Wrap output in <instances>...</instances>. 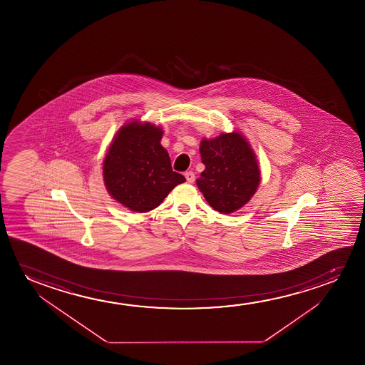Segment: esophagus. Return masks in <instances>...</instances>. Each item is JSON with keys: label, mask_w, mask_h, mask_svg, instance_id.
Here are the masks:
<instances>
[{"label": "esophagus", "mask_w": 365, "mask_h": 365, "mask_svg": "<svg viewBox=\"0 0 365 365\" xmlns=\"http://www.w3.org/2000/svg\"><path fill=\"white\" fill-rule=\"evenodd\" d=\"M185 180H187V182L188 183H193L195 180V175L192 170H188V172H185Z\"/></svg>", "instance_id": "obj_1"}]
</instances>
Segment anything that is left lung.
Returning a JSON list of instances; mask_svg holds the SVG:
<instances>
[{
    "label": "left lung",
    "mask_w": 365,
    "mask_h": 365,
    "mask_svg": "<svg viewBox=\"0 0 365 365\" xmlns=\"http://www.w3.org/2000/svg\"><path fill=\"white\" fill-rule=\"evenodd\" d=\"M200 158L205 170L197 185L213 210L230 215L253 197L260 172L253 150L243 135L223 133L200 142Z\"/></svg>",
    "instance_id": "obj_1"
}]
</instances>
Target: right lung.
Wrapping results in <instances>:
<instances>
[{
	"mask_svg": "<svg viewBox=\"0 0 365 365\" xmlns=\"http://www.w3.org/2000/svg\"><path fill=\"white\" fill-rule=\"evenodd\" d=\"M162 130L138 120L123 125L103 162V180L110 195L138 213L155 210L183 175L173 172L167 150L160 145Z\"/></svg>",
	"mask_w": 365,
	"mask_h": 365,
	"instance_id": "1",
	"label": "right lung"
}]
</instances>
